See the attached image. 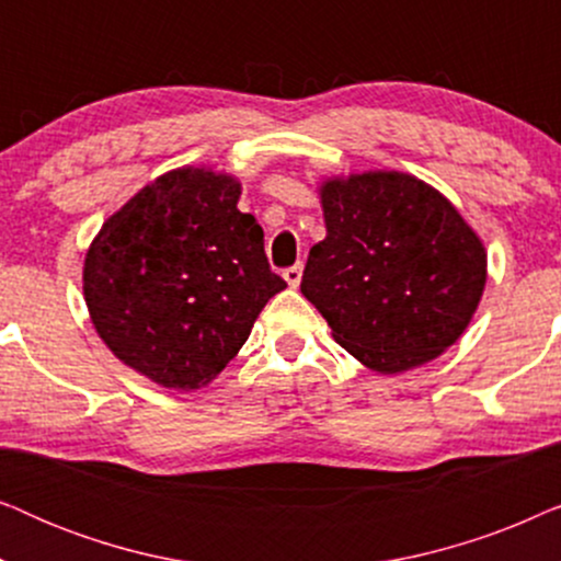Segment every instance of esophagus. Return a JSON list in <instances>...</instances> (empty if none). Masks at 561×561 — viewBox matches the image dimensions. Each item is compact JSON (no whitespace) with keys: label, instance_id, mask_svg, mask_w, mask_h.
<instances>
[{"label":"esophagus","instance_id":"1","mask_svg":"<svg viewBox=\"0 0 561 561\" xmlns=\"http://www.w3.org/2000/svg\"><path fill=\"white\" fill-rule=\"evenodd\" d=\"M301 273H304L301 265L286 267V271H283V278H286V283H288L290 288H298V283H301Z\"/></svg>","mask_w":561,"mask_h":561}]
</instances>
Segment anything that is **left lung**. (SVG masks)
Here are the masks:
<instances>
[{"label": "left lung", "mask_w": 561, "mask_h": 561, "mask_svg": "<svg viewBox=\"0 0 561 561\" xmlns=\"http://www.w3.org/2000/svg\"><path fill=\"white\" fill-rule=\"evenodd\" d=\"M327 237L301 294L332 336L380 375L432 363L465 334L488 280V252L447 196L416 175L365 171L319 186Z\"/></svg>", "instance_id": "left-lung-1"}]
</instances>
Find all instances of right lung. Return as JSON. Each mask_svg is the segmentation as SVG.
Wrapping results in <instances>:
<instances>
[{
  "mask_svg": "<svg viewBox=\"0 0 561 561\" xmlns=\"http://www.w3.org/2000/svg\"><path fill=\"white\" fill-rule=\"evenodd\" d=\"M240 194L234 175L175 168L137 191L89 244L91 324L119 363L158 386L211 382L286 288L267 265L263 227L237 209Z\"/></svg>",
  "mask_w": 561,
  "mask_h": 561,
  "instance_id": "right-lung-1",
  "label": "right lung"
}]
</instances>
